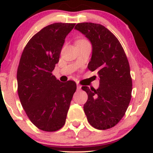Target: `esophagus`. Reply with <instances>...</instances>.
Here are the masks:
<instances>
[{
	"instance_id": "esophagus-1",
	"label": "esophagus",
	"mask_w": 153,
	"mask_h": 153,
	"mask_svg": "<svg viewBox=\"0 0 153 153\" xmlns=\"http://www.w3.org/2000/svg\"><path fill=\"white\" fill-rule=\"evenodd\" d=\"M77 88H78V90H80V89H81V85H80V84L77 83Z\"/></svg>"
}]
</instances>
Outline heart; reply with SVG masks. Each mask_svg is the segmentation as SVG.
Segmentation results:
<instances>
[{
	"label": "heart",
	"instance_id": "b5f03b06",
	"mask_svg": "<svg viewBox=\"0 0 153 153\" xmlns=\"http://www.w3.org/2000/svg\"><path fill=\"white\" fill-rule=\"evenodd\" d=\"M80 41H85V40H80Z\"/></svg>",
	"mask_w": 153,
	"mask_h": 153
}]
</instances>
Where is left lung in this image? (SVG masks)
<instances>
[{
	"label": "left lung",
	"instance_id": "left-lung-1",
	"mask_svg": "<svg viewBox=\"0 0 153 153\" xmlns=\"http://www.w3.org/2000/svg\"><path fill=\"white\" fill-rule=\"evenodd\" d=\"M75 29L92 44L88 68L97 71L100 78L98 89L82 87L88 94L84 112L92 127L110 129L125 114L131 98L132 80L127 55L118 39L101 24L79 23Z\"/></svg>",
	"mask_w": 153,
	"mask_h": 153
}]
</instances>
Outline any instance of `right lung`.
<instances>
[{"label":"right lung","instance_id":"add662e5","mask_svg":"<svg viewBox=\"0 0 153 153\" xmlns=\"http://www.w3.org/2000/svg\"><path fill=\"white\" fill-rule=\"evenodd\" d=\"M75 25L54 23L45 26L28 42L20 58L19 99L31 122L42 131H55L64 126L76 91L75 81L62 82L52 73L65 39Z\"/></svg>","mask_w":153,"mask_h":153}]
</instances>
